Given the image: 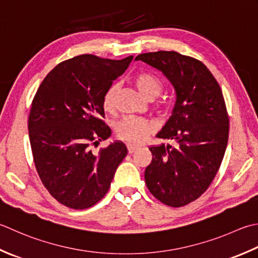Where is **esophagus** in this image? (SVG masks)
<instances>
[{"instance_id": "1", "label": "esophagus", "mask_w": 258, "mask_h": 258, "mask_svg": "<svg viewBox=\"0 0 258 258\" xmlns=\"http://www.w3.org/2000/svg\"><path fill=\"white\" fill-rule=\"evenodd\" d=\"M139 150V148L138 146H135V145H132V144H127V151H128V153L130 154H132V153H134L135 151H138Z\"/></svg>"}]
</instances>
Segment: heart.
<instances>
[{"label":"heart","instance_id":"b5f03b06","mask_svg":"<svg viewBox=\"0 0 258 258\" xmlns=\"http://www.w3.org/2000/svg\"><path fill=\"white\" fill-rule=\"evenodd\" d=\"M133 83L139 92L145 98L154 99L162 92L163 85L159 77L150 73L138 74L133 78ZM118 92V85L113 84L106 89L103 96V107L105 110H112L114 108L115 98ZM154 125L148 119L139 117H126L116 125V135L119 140L126 141L132 144H139L152 133Z\"/></svg>","mask_w":258,"mask_h":258}]
</instances>
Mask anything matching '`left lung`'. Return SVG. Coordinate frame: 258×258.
Returning <instances> with one entry per match:
<instances>
[{
  "label": "left lung",
  "mask_w": 258,
  "mask_h": 258,
  "mask_svg": "<svg viewBox=\"0 0 258 258\" xmlns=\"http://www.w3.org/2000/svg\"><path fill=\"white\" fill-rule=\"evenodd\" d=\"M135 60L160 70L175 92L172 115L156 134L174 146H150L153 158L145 169V183L164 205L185 206L208 189L224 159L229 118L223 93L209 69L188 55L158 51Z\"/></svg>",
  "instance_id": "8db88e82"
}]
</instances>
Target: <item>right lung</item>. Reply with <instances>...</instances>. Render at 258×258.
<instances>
[{"mask_svg": "<svg viewBox=\"0 0 258 258\" xmlns=\"http://www.w3.org/2000/svg\"><path fill=\"white\" fill-rule=\"evenodd\" d=\"M122 60L82 54L50 72L38 88L29 116V138L43 185L60 204L86 209L107 194L116 169L127 154L115 141L94 154L90 145L107 140L103 96L130 66Z\"/></svg>", "mask_w": 258, "mask_h": 258, "instance_id": "1", "label": "right lung"}]
</instances>
